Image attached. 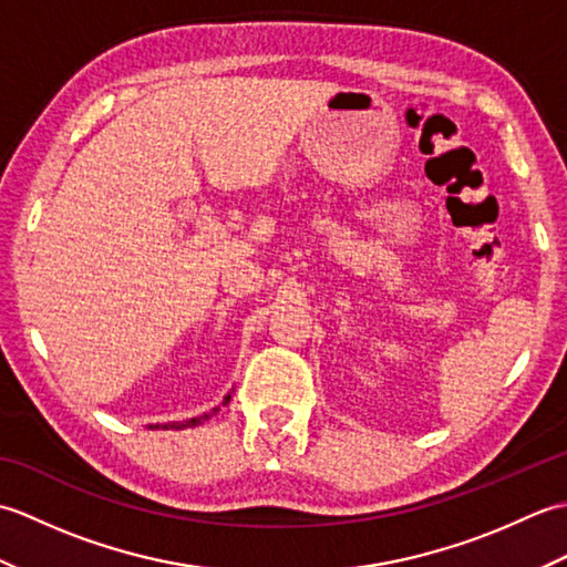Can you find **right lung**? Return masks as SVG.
Returning a JSON list of instances; mask_svg holds the SVG:
<instances>
[{"label":"right lung","mask_w":567,"mask_h":567,"mask_svg":"<svg viewBox=\"0 0 567 567\" xmlns=\"http://www.w3.org/2000/svg\"><path fill=\"white\" fill-rule=\"evenodd\" d=\"M228 400H231V394H226L221 404H228ZM216 412H219V406H214L209 414H202V416H195V419H189V421H173V424H151L148 429H189V426H199V424H204V421H207Z\"/></svg>","instance_id":"right-lung-1"}]
</instances>
